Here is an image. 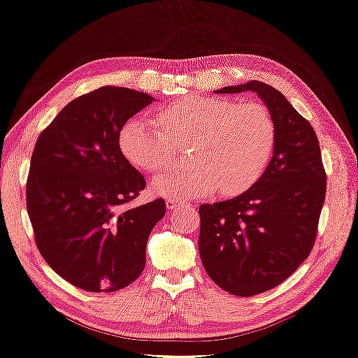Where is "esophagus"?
Here are the masks:
<instances>
[{
	"mask_svg": "<svg viewBox=\"0 0 358 358\" xmlns=\"http://www.w3.org/2000/svg\"><path fill=\"white\" fill-rule=\"evenodd\" d=\"M165 204H167V209H170V210L178 209V207H181V206H185L186 209H193V206H191V204H181V202L173 201V199H167V202H165Z\"/></svg>",
	"mask_w": 358,
	"mask_h": 358,
	"instance_id": "34e87169",
	"label": "esophagus"
}]
</instances>
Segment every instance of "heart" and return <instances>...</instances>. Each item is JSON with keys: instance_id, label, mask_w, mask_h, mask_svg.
I'll use <instances>...</instances> for the list:
<instances>
[{"instance_id": "b5f03b06", "label": "heart", "mask_w": 358, "mask_h": 358, "mask_svg": "<svg viewBox=\"0 0 358 358\" xmlns=\"http://www.w3.org/2000/svg\"><path fill=\"white\" fill-rule=\"evenodd\" d=\"M159 127L133 117L122 127L119 145L133 167L148 173L167 169L175 148H188L186 169L151 181L156 194L185 201L212 194L238 196L262 177L275 149L273 117L259 103L191 94L157 112Z\"/></svg>"}]
</instances>
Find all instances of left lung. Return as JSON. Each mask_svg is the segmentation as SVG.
Wrapping results in <instances>:
<instances>
[{
	"mask_svg": "<svg viewBox=\"0 0 358 358\" xmlns=\"http://www.w3.org/2000/svg\"><path fill=\"white\" fill-rule=\"evenodd\" d=\"M254 92L276 128L262 177L233 199L201 204L199 254L217 286L250 297L273 289L308 257L327 194L317 133L270 85L250 80L217 94Z\"/></svg>",
	"mask_w": 358,
	"mask_h": 358,
	"instance_id": "1",
	"label": "left lung"
}]
</instances>
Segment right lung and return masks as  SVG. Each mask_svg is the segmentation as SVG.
<instances>
[{
  "label": "right lung",
  "instance_id": "1",
  "mask_svg": "<svg viewBox=\"0 0 358 358\" xmlns=\"http://www.w3.org/2000/svg\"><path fill=\"white\" fill-rule=\"evenodd\" d=\"M152 101L130 88H98L71 101L36 140L27 180L36 246L80 289L119 291L146 265L149 233L165 202L127 207L146 180L122 154L119 135Z\"/></svg>",
  "mask_w": 358,
  "mask_h": 358
}]
</instances>
